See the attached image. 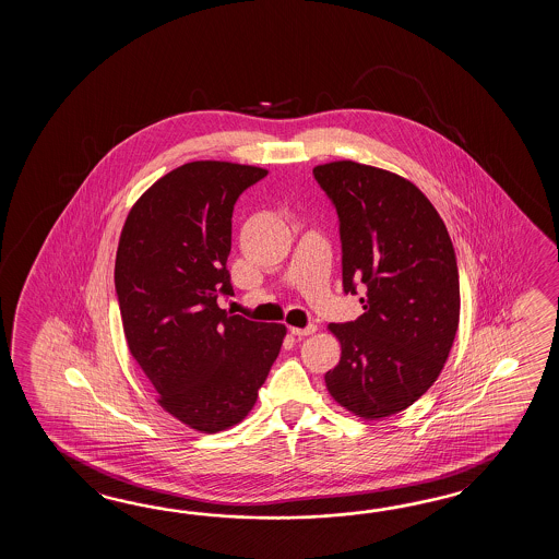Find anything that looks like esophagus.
Returning a JSON list of instances; mask_svg holds the SVG:
<instances>
[{"instance_id": "1", "label": "esophagus", "mask_w": 559, "mask_h": 559, "mask_svg": "<svg viewBox=\"0 0 559 559\" xmlns=\"http://www.w3.org/2000/svg\"><path fill=\"white\" fill-rule=\"evenodd\" d=\"M318 330V325L316 323H309L306 328H289V332L297 335V337H306V335H311V333H316Z\"/></svg>"}]
</instances>
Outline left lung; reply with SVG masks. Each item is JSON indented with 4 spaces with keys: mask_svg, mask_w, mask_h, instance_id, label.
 I'll list each match as a JSON object with an SVG mask.
<instances>
[{
    "mask_svg": "<svg viewBox=\"0 0 559 559\" xmlns=\"http://www.w3.org/2000/svg\"><path fill=\"white\" fill-rule=\"evenodd\" d=\"M342 241L345 294L356 321L332 323L342 359L325 373L333 400L364 419L402 412L428 392L460 323L452 239L428 198L407 179L356 162L313 167Z\"/></svg>",
    "mask_w": 559,
    "mask_h": 559,
    "instance_id": "1",
    "label": "left lung"
}]
</instances>
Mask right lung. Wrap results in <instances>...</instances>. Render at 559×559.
I'll return each instance as SVG.
<instances>
[{"label": "right lung", "instance_id": "1", "mask_svg": "<svg viewBox=\"0 0 559 559\" xmlns=\"http://www.w3.org/2000/svg\"><path fill=\"white\" fill-rule=\"evenodd\" d=\"M265 176L227 162L186 164L143 193L119 238L114 277L131 356L162 407L207 433L250 414L284 342L282 323L219 308L234 296V205Z\"/></svg>", "mask_w": 559, "mask_h": 559}]
</instances>
